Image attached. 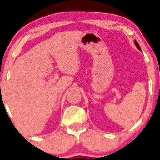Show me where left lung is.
<instances>
[{"label":"left lung","mask_w":160,"mask_h":160,"mask_svg":"<svg viewBox=\"0 0 160 160\" xmlns=\"http://www.w3.org/2000/svg\"><path fill=\"white\" fill-rule=\"evenodd\" d=\"M134 42H135V45H136V46H137V48H138V49H140V50H141V49H140V45H139L138 44V42H137V41H134Z\"/></svg>","instance_id":"obj_1"}]
</instances>
